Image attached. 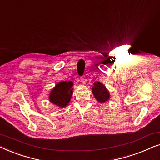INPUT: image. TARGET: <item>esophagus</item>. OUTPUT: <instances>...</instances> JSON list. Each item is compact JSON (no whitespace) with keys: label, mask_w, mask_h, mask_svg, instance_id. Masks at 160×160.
<instances>
[{"label":"esophagus","mask_w":160,"mask_h":160,"mask_svg":"<svg viewBox=\"0 0 160 160\" xmlns=\"http://www.w3.org/2000/svg\"><path fill=\"white\" fill-rule=\"evenodd\" d=\"M81 82H82L84 84H86V83H87V79H86V78H85V76H82V77L81 78Z\"/></svg>","instance_id":"34e87169"}]
</instances>
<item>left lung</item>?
Returning <instances> with one entry per match:
<instances>
[{"instance_id":"left-lung-1","label":"left lung","mask_w":160,"mask_h":160,"mask_svg":"<svg viewBox=\"0 0 160 160\" xmlns=\"http://www.w3.org/2000/svg\"><path fill=\"white\" fill-rule=\"evenodd\" d=\"M92 89L93 95L96 98V100L100 102H106L110 98L108 91L107 90L106 87L102 83L98 82H95Z\"/></svg>"}]
</instances>
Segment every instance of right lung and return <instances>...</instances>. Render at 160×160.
Listing matches in <instances>:
<instances>
[{
    "label": "right lung",
    "instance_id": "obj_1",
    "mask_svg": "<svg viewBox=\"0 0 160 160\" xmlns=\"http://www.w3.org/2000/svg\"><path fill=\"white\" fill-rule=\"evenodd\" d=\"M73 85L71 81L59 83L50 92V101L60 107L66 106L73 95Z\"/></svg>",
    "mask_w": 160,
    "mask_h": 160
}]
</instances>
